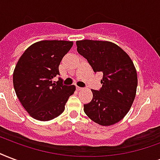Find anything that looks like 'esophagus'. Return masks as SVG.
I'll use <instances>...</instances> for the list:
<instances>
[{"mask_svg":"<svg viewBox=\"0 0 160 160\" xmlns=\"http://www.w3.org/2000/svg\"><path fill=\"white\" fill-rule=\"evenodd\" d=\"M76 88H77V91H82V90H84V88H82V87H79V86H77Z\"/></svg>","mask_w":160,"mask_h":160,"instance_id":"esophagus-1","label":"esophagus"}]
</instances>
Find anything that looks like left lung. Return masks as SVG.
Returning <instances> with one entry per match:
<instances>
[{
    "instance_id": "obj_1",
    "label": "left lung",
    "mask_w": 160,
    "mask_h": 160,
    "mask_svg": "<svg viewBox=\"0 0 160 160\" xmlns=\"http://www.w3.org/2000/svg\"><path fill=\"white\" fill-rule=\"evenodd\" d=\"M77 51L87 59L94 72H102V87L91 90L93 98L84 105L90 119L102 126L117 123L127 115L135 99L137 71L128 54L108 41H76Z\"/></svg>"
}]
</instances>
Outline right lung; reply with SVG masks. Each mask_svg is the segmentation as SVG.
<instances>
[{
	"mask_svg": "<svg viewBox=\"0 0 160 160\" xmlns=\"http://www.w3.org/2000/svg\"><path fill=\"white\" fill-rule=\"evenodd\" d=\"M73 46L71 41L43 40L32 44L21 56L13 72V85L24 109L34 119L49 121L64 111L75 85H64L59 75L62 58Z\"/></svg>",
	"mask_w": 160,
	"mask_h": 160,
	"instance_id": "1",
	"label": "right lung"
}]
</instances>
